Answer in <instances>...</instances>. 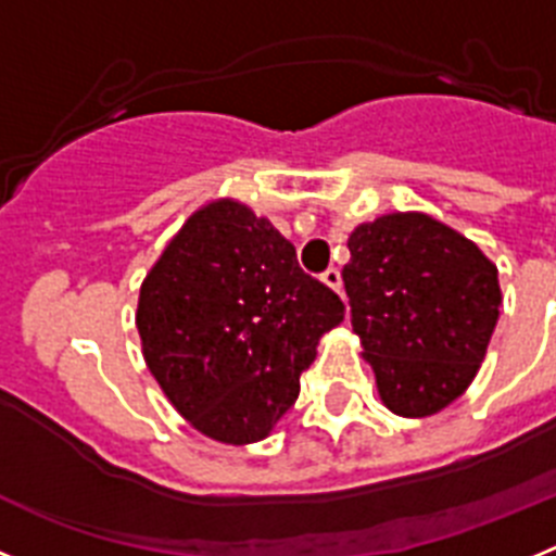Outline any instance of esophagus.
Segmentation results:
<instances>
[{"instance_id": "1", "label": "esophagus", "mask_w": 556, "mask_h": 556, "mask_svg": "<svg viewBox=\"0 0 556 556\" xmlns=\"http://www.w3.org/2000/svg\"><path fill=\"white\" fill-rule=\"evenodd\" d=\"M323 283H326L328 289H333V292H342V275H339V269H326V273H323Z\"/></svg>"}]
</instances>
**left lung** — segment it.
<instances>
[{"instance_id": "1", "label": "left lung", "mask_w": 556, "mask_h": 556, "mask_svg": "<svg viewBox=\"0 0 556 556\" xmlns=\"http://www.w3.org/2000/svg\"><path fill=\"white\" fill-rule=\"evenodd\" d=\"M351 326L381 404L429 417L479 372L498 323V269L479 244L420 211H395L348 236Z\"/></svg>"}]
</instances>
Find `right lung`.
Here are the masks:
<instances>
[{
    "mask_svg": "<svg viewBox=\"0 0 556 556\" xmlns=\"http://www.w3.org/2000/svg\"><path fill=\"white\" fill-rule=\"evenodd\" d=\"M345 306L298 264L292 242L239 200L191 214L139 292L141 353L191 429L258 443L301 392V372Z\"/></svg>",
    "mask_w": 556,
    "mask_h": 556,
    "instance_id": "add662e5",
    "label": "right lung"
}]
</instances>
